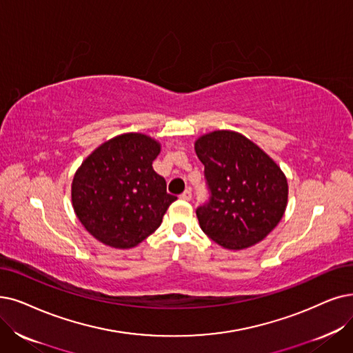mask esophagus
Returning <instances> with one entry per match:
<instances>
[{
	"instance_id": "obj_1",
	"label": "esophagus",
	"mask_w": 353,
	"mask_h": 353,
	"mask_svg": "<svg viewBox=\"0 0 353 353\" xmlns=\"http://www.w3.org/2000/svg\"><path fill=\"white\" fill-rule=\"evenodd\" d=\"M191 196H192L191 190H185L184 192H182V194L179 195V199H181V200H184V201H190V200H191Z\"/></svg>"
}]
</instances>
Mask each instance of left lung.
<instances>
[{
	"instance_id": "left-lung-1",
	"label": "left lung",
	"mask_w": 353,
	"mask_h": 353,
	"mask_svg": "<svg viewBox=\"0 0 353 353\" xmlns=\"http://www.w3.org/2000/svg\"><path fill=\"white\" fill-rule=\"evenodd\" d=\"M210 200L196 208L201 230L220 246L246 249L270 234L288 200L284 172L241 133L216 130L195 142Z\"/></svg>"
}]
</instances>
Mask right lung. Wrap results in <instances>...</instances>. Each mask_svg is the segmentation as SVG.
<instances>
[{"label":"right lung","instance_id":"right-lung-1","mask_svg":"<svg viewBox=\"0 0 353 353\" xmlns=\"http://www.w3.org/2000/svg\"><path fill=\"white\" fill-rule=\"evenodd\" d=\"M161 143L142 133L107 140L82 162L72 181V205L97 241L130 249L157 230L176 196L153 171Z\"/></svg>","mask_w":353,"mask_h":353}]
</instances>
